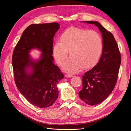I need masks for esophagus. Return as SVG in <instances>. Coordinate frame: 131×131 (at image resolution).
<instances>
[{"label": "esophagus", "mask_w": 131, "mask_h": 131, "mask_svg": "<svg viewBox=\"0 0 131 131\" xmlns=\"http://www.w3.org/2000/svg\"><path fill=\"white\" fill-rule=\"evenodd\" d=\"M65 76H66V77H73V75L71 74L67 73V74H65Z\"/></svg>", "instance_id": "obj_1"}]
</instances>
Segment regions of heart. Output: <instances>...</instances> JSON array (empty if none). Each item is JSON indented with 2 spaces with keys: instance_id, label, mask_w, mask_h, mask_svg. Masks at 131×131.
Listing matches in <instances>:
<instances>
[{
  "instance_id": "heart-1",
  "label": "heart",
  "mask_w": 131,
  "mask_h": 131,
  "mask_svg": "<svg viewBox=\"0 0 131 131\" xmlns=\"http://www.w3.org/2000/svg\"><path fill=\"white\" fill-rule=\"evenodd\" d=\"M103 43L96 31L77 27L68 28L60 36V42L54 44L53 52L58 64L62 66L68 57L71 58L64 66L66 71L76 72L94 67L102 53Z\"/></svg>"
}]
</instances>
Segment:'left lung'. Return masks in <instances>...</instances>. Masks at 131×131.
Segmentation results:
<instances>
[{"label": "left lung", "mask_w": 131, "mask_h": 131, "mask_svg": "<svg viewBox=\"0 0 131 131\" xmlns=\"http://www.w3.org/2000/svg\"><path fill=\"white\" fill-rule=\"evenodd\" d=\"M86 22L98 27L103 36V53L99 62L82 75L83 88L79 92L81 100L88 105H94L103 102L114 90L121 63V56L117 43L110 32L98 22Z\"/></svg>", "instance_id": "1"}]
</instances>
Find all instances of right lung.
<instances>
[{
  "label": "right lung",
  "instance_id": "right-lung-1",
  "mask_svg": "<svg viewBox=\"0 0 131 131\" xmlns=\"http://www.w3.org/2000/svg\"><path fill=\"white\" fill-rule=\"evenodd\" d=\"M59 26L57 22L28 26L13 50L12 61L17 88L29 102L40 108L56 102L59 93L57 84L64 77L53 63L52 56L53 38ZM35 48L43 53L41 59L36 62L28 54ZM28 66L33 69L30 74L25 71Z\"/></svg>",
  "mask_w": 131,
  "mask_h": 131
}]
</instances>
